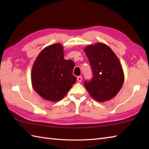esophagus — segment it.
<instances>
[{
	"mask_svg": "<svg viewBox=\"0 0 149 149\" xmlns=\"http://www.w3.org/2000/svg\"><path fill=\"white\" fill-rule=\"evenodd\" d=\"M77 81H78L79 83H81V82L82 81V79H83V78H82V77H81V76H79V77H77Z\"/></svg>",
	"mask_w": 149,
	"mask_h": 149,
	"instance_id": "esophagus-1",
	"label": "esophagus"
}]
</instances>
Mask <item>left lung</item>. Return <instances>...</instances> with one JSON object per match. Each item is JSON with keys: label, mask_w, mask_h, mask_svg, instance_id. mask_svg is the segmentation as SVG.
Segmentation results:
<instances>
[{"label": "left lung", "mask_w": 149, "mask_h": 149, "mask_svg": "<svg viewBox=\"0 0 149 149\" xmlns=\"http://www.w3.org/2000/svg\"><path fill=\"white\" fill-rule=\"evenodd\" d=\"M84 50L93 74L92 79L84 82L85 88L98 102L111 100L119 92L124 81L118 58L109 46L102 43L91 44Z\"/></svg>", "instance_id": "obj_1"}]
</instances>
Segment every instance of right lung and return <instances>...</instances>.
Listing matches in <instances>:
<instances>
[{"mask_svg":"<svg viewBox=\"0 0 149 149\" xmlns=\"http://www.w3.org/2000/svg\"><path fill=\"white\" fill-rule=\"evenodd\" d=\"M64 47L52 44L43 49L37 56L31 71V83L43 99L58 102L70 90L76 77L73 75L75 63L64 58Z\"/></svg>","mask_w":149,"mask_h":149,"instance_id":"right-lung-1","label":"right lung"}]
</instances>
